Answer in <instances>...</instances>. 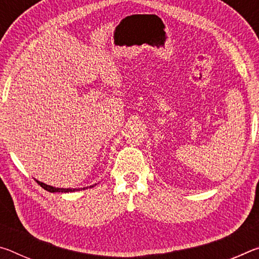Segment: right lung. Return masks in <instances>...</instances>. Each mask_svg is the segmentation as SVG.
I'll return each instance as SVG.
<instances>
[{
	"instance_id": "add662e5",
	"label": "right lung",
	"mask_w": 259,
	"mask_h": 259,
	"mask_svg": "<svg viewBox=\"0 0 259 259\" xmlns=\"http://www.w3.org/2000/svg\"><path fill=\"white\" fill-rule=\"evenodd\" d=\"M36 182H37L38 185H40L41 187L45 188L46 191H48V192H51V193H55V192L67 193V192H75V191H78V190H82V188H58V187H54V186L47 185V184H45V183H41V182H38V181H36ZM95 185H96V184H95ZM95 185L90 186V187H94ZM84 188H87V187H83V190H84Z\"/></svg>"
}]
</instances>
